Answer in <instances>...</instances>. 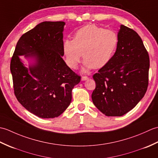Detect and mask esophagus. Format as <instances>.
I'll return each instance as SVG.
<instances>
[{
    "instance_id": "obj_1",
    "label": "esophagus",
    "mask_w": 158,
    "mask_h": 158,
    "mask_svg": "<svg viewBox=\"0 0 158 158\" xmlns=\"http://www.w3.org/2000/svg\"><path fill=\"white\" fill-rule=\"evenodd\" d=\"M88 79V77H86V76H83L81 77V80L82 81H86V80Z\"/></svg>"
}]
</instances>
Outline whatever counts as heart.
<instances>
[{
	"label": "heart",
	"instance_id": "b5f03b06",
	"mask_svg": "<svg viewBox=\"0 0 158 158\" xmlns=\"http://www.w3.org/2000/svg\"><path fill=\"white\" fill-rule=\"evenodd\" d=\"M118 42L115 31L96 25H86L77 30L73 39L64 41L62 51L65 62L70 69H75L83 54V72H88L92 68H101L111 59Z\"/></svg>",
	"mask_w": 158,
	"mask_h": 158
}]
</instances>
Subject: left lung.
I'll list each match as a JSON object with an SVG mask.
<instances>
[{"mask_svg":"<svg viewBox=\"0 0 158 158\" xmlns=\"http://www.w3.org/2000/svg\"><path fill=\"white\" fill-rule=\"evenodd\" d=\"M118 45L110 61L93 75L94 105L106 116H122L135 108L148 87L149 57L141 38L120 26Z\"/></svg>","mask_w":158,"mask_h":158,"instance_id":"obj_1","label":"left lung"}]
</instances>
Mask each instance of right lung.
<instances>
[{"label": "right lung", "instance_id": "obj_1", "mask_svg": "<svg viewBox=\"0 0 158 158\" xmlns=\"http://www.w3.org/2000/svg\"><path fill=\"white\" fill-rule=\"evenodd\" d=\"M65 22H43L23 34L15 49L10 70L19 102L41 118H54L68 108L72 89L81 80L62 59ZM29 62L26 67L19 56Z\"/></svg>", "mask_w": 158, "mask_h": 158}]
</instances>
